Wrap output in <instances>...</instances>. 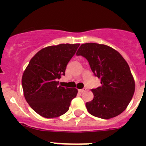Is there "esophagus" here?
<instances>
[{
	"mask_svg": "<svg viewBox=\"0 0 146 146\" xmlns=\"http://www.w3.org/2000/svg\"><path fill=\"white\" fill-rule=\"evenodd\" d=\"M78 91L80 92H81V93H82V92H85V91H86V89H80V90H78Z\"/></svg>",
	"mask_w": 146,
	"mask_h": 146,
	"instance_id": "34e87169",
	"label": "esophagus"
}]
</instances>
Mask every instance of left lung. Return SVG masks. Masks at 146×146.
I'll return each instance as SVG.
<instances>
[{
  "label": "left lung",
  "instance_id": "8db88e82",
  "mask_svg": "<svg viewBox=\"0 0 146 146\" xmlns=\"http://www.w3.org/2000/svg\"><path fill=\"white\" fill-rule=\"evenodd\" d=\"M76 54L88 60L101 80V86L91 90L93 100L85 104L88 112L104 119L121 114L135 91L134 78L126 60L114 48L97 43L82 44Z\"/></svg>",
  "mask_w": 146,
  "mask_h": 146
}]
</instances>
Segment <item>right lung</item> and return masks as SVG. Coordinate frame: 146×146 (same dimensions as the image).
Instances as JSON below:
<instances>
[{
    "mask_svg": "<svg viewBox=\"0 0 146 146\" xmlns=\"http://www.w3.org/2000/svg\"><path fill=\"white\" fill-rule=\"evenodd\" d=\"M80 44L48 46L29 61L22 77L23 93L31 108L45 118H56L67 112L78 94L76 88H64L58 80L65 76L66 66Z\"/></svg>",
    "mask_w": 146,
    "mask_h": 146,
    "instance_id": "right-lung-1",
    "label": "right lung"
}]
</instances>
